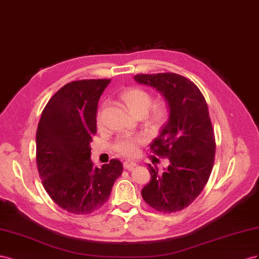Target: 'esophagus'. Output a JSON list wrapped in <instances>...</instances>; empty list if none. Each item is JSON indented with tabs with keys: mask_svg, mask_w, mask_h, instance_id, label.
Instances as JSON below:
<instances>
[{
	"mask_svg": "<svg viewBox=\"0 0 259 259\" xmlns=\"http://www.w3.org/2000/svg\"><path fill=\"white\" fill-rule=\"evenodd\" d=\"M137 166V164L135 161H130V160H125V161H123V168L124 169H128V170H131L132 168L134 167H136Z\"/></svg>",
	"mask_w": 259,
	"mask_h": 259,
	"instance_id": "esophagus-1",
	"label": "esophagus"
}]
</instances>
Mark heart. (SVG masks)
Wrapping results in <instances>:
<instances>
[{
	"label": "heart",
	"instance_id": "obj_1",
	"mask_svg": "<svg viewBox=\"0 0 259 259\" xmlns=\"http://www.w3.org/2000/svg\"><path fill=\"white\" fill-rule=\"evenodd\" d=\"M121 102L131 114L137 117H143L147 124L152 127H158L165 121L168 115V104L165 100L153 102L152 94L141 88L125 89L119 95ZM103 107L97 112V123L102 124ZM145 142L142 136L122 137L118 139L114 144V150L123 157H136L139 153V147Z\"/></svg>",
	"mask_w": 259,
	"mask_h": 259
}]
</instances>
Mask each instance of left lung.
<instances>
[{
    "instance_id": "left-lung-1",
    "label": "left lung",
    "mask_w": 259,
    "mask_h": 259,
    "mask_svg": "<svg viewBox=\"0 0 259 259\" xmlns=\"http://www.w3.org/2000/svg\"><path fill=\"white\" fill-rule=\"evenodd\" d=\"M135 79L156 89L169 106L168 121L150 144L154 154L169 159V166L159 174L149 164L151 181L142 189V197L159 212L180 211L201 194L215 160L207 103L196 84L178 73H140Z\"/></svg>"
}]
</instances>
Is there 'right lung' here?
<instances>
[{"label": "right lung", "mask_w": 259, "mask_h": 259, "mask_svg": "<svg viewBox=\"0 0 259 259\" xmlns=\"http://www.w3.org/2000/svg\"><path fill=\"white\" fill-rule=\"evenodd\" d=\"M109 82L85 79L65 84L44 107L36 130V167L43 187L55 204L76 215L101 208L122 172L120 160L98 168L90 159L98 103Z\"/></svg>", "instance_id": "1"}]
</instances>
